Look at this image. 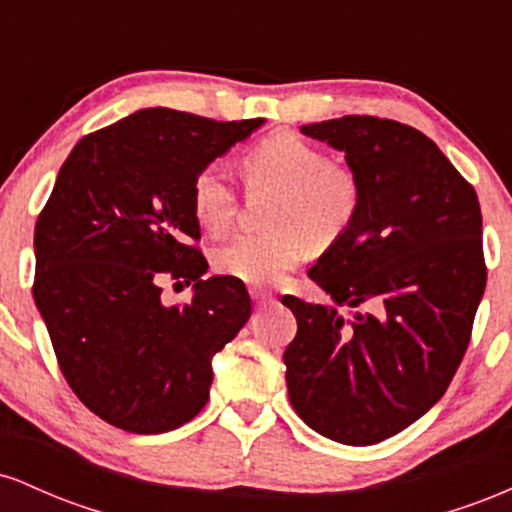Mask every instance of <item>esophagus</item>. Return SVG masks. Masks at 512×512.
<instances>
[{"label":"esophagus","mask_w":512,"mask_h":512,"mask_svg":"<svg viewBox=\"0 0 512 512\" xmlns=\"http://www.w3.org/2000/svg\"><path fill=\"white\" fill-rule=\"evenodd\" d=\"M250 296H252V301H255L257 305H269V303H274L272 293L264 291V289H250Z\"/></svg>","instance_id":"obj_1"}]
</instances>
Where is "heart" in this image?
I'll return each mask as SVG.
<instances>
[{"label": "heart", "instance_id": "1", "mask_svg": "<svg viewBox=\"0 0 512 512\" xmlns=\"http://www.w3.org/2000/svg\"><path fill=\"white\" fill-rule=\"evenodd\" d=\"M243 173L255 192H274L262 236H238L214 252V267L245 284H272L308 255L313 243H330L354 221L361 182L349 166L332 163L320 146L293 132H274L243 156ZM192 214L209 233H223L236 211V192L221 168H202L192 180Z\"/></svg>", "mask_w": 512, "mask_h": 512}]
</instances>
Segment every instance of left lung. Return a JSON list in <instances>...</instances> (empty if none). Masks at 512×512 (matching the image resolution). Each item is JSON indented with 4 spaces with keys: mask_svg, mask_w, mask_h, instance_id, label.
Here are the masks:
<instances>
[{
    "mask_svg": "<svg viewBox=\"0 0 512 512\" xmlns=\"http://www.w3.org/2000/svg\"><path fill=\"white\" fill-rule=\"evenodd\" d=\"M301 132L344 151L361 204L308 272L332 308L281 298L298 322L284 351L289 399L320 436L373 445L421 419L462 363L486 289L479 199L402 122L346 115Z\"/></svg>",
    "mask_w": 512,
    "mask_h": 512,
    "instance_id": "obj_1",
    "label": "left lung"
}]
</instances>
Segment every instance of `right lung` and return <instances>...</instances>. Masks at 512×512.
<instances>
[{
    "mask_svg": "<svg viewBox=\"0 0 512 512\" xmlns=\"http://www.w3.org/2000/svg\"><path fill=\"white\" fill-rule=\"evenodd\" d=\"M262 122L137 110L74 146L40 211L35 305L74 395L122 431L149 436L195 419L211 358L248 322L240 281L202 279L190 192L199 170ZM163 273L196 284L190 304L162 305Z\"/></svg>",
    "mask_w": 512,
    "mask_h": 512,
    "instance_id": "1",
    "label": "right lung"
}]
</instances>
